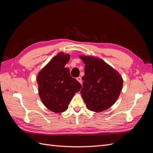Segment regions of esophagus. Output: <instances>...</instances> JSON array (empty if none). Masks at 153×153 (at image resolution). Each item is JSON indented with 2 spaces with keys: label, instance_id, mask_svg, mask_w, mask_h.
Instances as JSON below:
<instances>
[{
  "label": "esophagus",
  "instance_id": "obj_1",
  "mask_svg": "<svg viewBox=\"0 0 153 153\" xmlns=\"http://www.w3.org/2000/svg\"><path fill=\"white\" fill-rule=\"evenodd\" d=\"M76 80L79 82L80 84H82V77L81 76H78L77 78H76Z\"/></svg>",
  "mask_w": 153,
  "mask_h": 153
}]
</instances>
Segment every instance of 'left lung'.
<instances>
[{"mask_svg": "<svg viewBox=\"0 0 153 153\" xmlns=\"http://www.w3.org/2000/svg\"><path fill=\"white\" fill-rule=\"evenodd\" d=\"M85 64L80 93L87 108L96 112L111 107L118 99L123 85L121 75L102 59L80 55Z\"/></svg>", "mask_w": 153, "mask_h": 153, "instance_id": "1", "label": "left lung"}]
</instances>
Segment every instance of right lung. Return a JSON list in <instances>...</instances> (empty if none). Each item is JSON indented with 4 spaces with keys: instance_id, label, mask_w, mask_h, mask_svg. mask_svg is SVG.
Masks as SVG:
<instances>
[{
    "instance_id": "add662e5",
    "label": "right lung",
    "mask_w": 153,
    "mask_h": 153,
    "mask_svg": "<svg viewBox=\"0 0 153 153\" xmlns=\"http://www.w3.org/2000/svg\"><path fill=\"white\" fill-rule=\"evenodd\" d=\"M70 55L59 53L37 76L39 96L44 105L55 113L65 112L73 97L82 85L70 75L65 65Z\"/></svg>"
}]
</instances>
